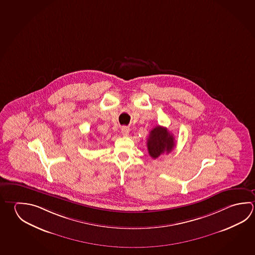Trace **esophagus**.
<instances>
[{"mask_svg":"<svg viewBox=\"0 0 255 255\" xmlns=\"http://www.w3.org/2000/svg\"><path fill=\"white\" fill-rule=\"evenodd\" d=\"M121 134H123L124 136H128L129 134V128L128 127H122L121 128Z\"/></svg>","mask_w":255,"mask_h":255,"instance_id":"obj_1","label":"esophagus"}]
</instances>
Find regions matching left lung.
<instances>
[{
    "label": "left lung",
    "instance_id": "1",
    "mask_svg": "<svg viewBox=\"0 0 255 255\" xmlns=\"http://www.w3.org/2000/svg\"><path fill=\"white\" fill-rule=\"evenodd\" d=\"M175 146V138L166 128L157 126L150 131L147 138L149 155L156 159L162 153H171Z\"/></svg>",
    "mask_w": 255,
    "mask_h": 255
}]
</instances>
